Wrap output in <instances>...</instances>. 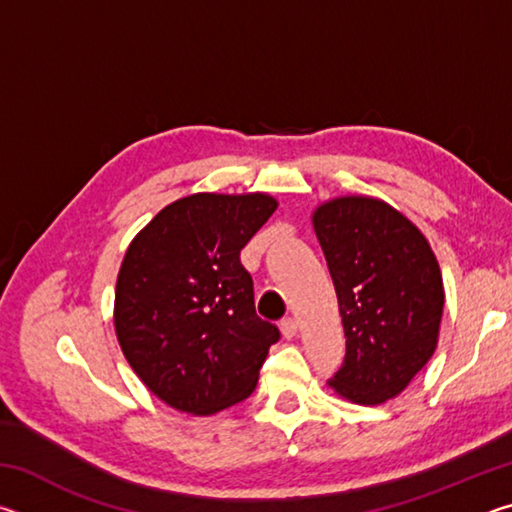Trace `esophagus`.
<instances>
[{"label": "esophagus", "instance_id": "1", "mask_svg": "<svg viewBox=\"0 0 512 512\" xmlns=\"http://www.w3.org/2000/svg\"><path fill=\"white\" fill-rule=\"evenodd\" d=\"M282 334H284V339H293V336L298 334V320L293 316L284 318L282 320Z\"/></svg>", "mask_w": 512, "mask_h": 512}]
</instances>
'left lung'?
I'll return each instance as SVG.
<instances>
[{
  "label": "left lung",
  "instance_id": "obj_1",
  "mask_svg": "<svg viewBox=\"0 0 512 512\" xmlns=\"http://www.w3.org/2000/svg\"><path fill=\"white\" fill-rule=\"evenodd\" d=\"M345 332V359L329 386L375 406L400 395L438 345L445 291L422 232L379 198L341 196L316 207Z\"/></svg>",
  "mask_w": 512,
  "mask_h": 512
}]
</instances>
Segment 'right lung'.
I'll return each mask as SVG.
<instances>
[{
    "label": "right lung",
    "instance_id": "obj_1",
    "mask_svg": "<svg viewBox=\"0 0 512 512\" xmlns=\"http://www.w3.org/2000/svg\"><path fill=\"white\" fill-rule=\"evenodd\" d=\"M268 194H192L128 246L115 291L126 361L164 404L212 415L255 391L280 329L255 314L239 253L271 219Z\"/></svg>",
    "mask_w": 512,
    "mask_h": 512
}]
</instances>
